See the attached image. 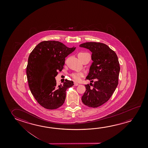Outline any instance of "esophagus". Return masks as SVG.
Here are the masks:
<instances>
[{"label":"esophagus","instance_id":"1","mask_svg":"<svg viewBox=\"0 0 148 148\" xmlns=\"http://www.w3.org/2000/svg\"><path fill=\"white\" fill-rule=\"evenodd\" d=\"M74 85L75 86H77L79 85V84H78V83H77V82H74Z\"/></svg>","mask_w":148,"mask_h":148}]
</instances>
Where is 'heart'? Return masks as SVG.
Segmentation results:
<instances>
[{
  "instance_id": "1",
  "label": "heart",
  "mask_w": 148,
  "mask_h": 148,
  "mask_svg": "<svg viewBox=\"0 0 148 148\" xmlns=\"http://www.w3.org/2000/svg\"><path fill=\"white\" fill-rule=\"evenodd\" d=\"M86 53H80L78 54V55H82ZM84 73L82 72H74L71 74V77L72 78L73 80L75 82H79L81 80V78L84 76Z\"/></svg>"
}]
</instances>
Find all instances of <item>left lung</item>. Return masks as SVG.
Masks as SVG:
<instances>
[{
    "label": "left lung",
    "mask_w": 148,
    "mask_h": 148,
    "mask_svg": "<svg viewBox=\"0 0 148 148\" xmlns=\"http://www.w3.org/2000/svg\"><path fill=\"white\" fill-rule=\"evenodd\" d=\"M79 46L92 52L93 62L86 79L91 82L95 80L92 88L90 84L85 85L86 90L82 100L85 105L97 108L109 100L118 85L119 60L116 53L105 44L86 42Z\"/></svg>",
    "instance_id": "left-lung-1"
}]
</instances>
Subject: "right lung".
Returning <instances> with one entry per match:
<instances>
[{
	"label": "right lung",
	"instance_id": "obj_1",
	"mask_svg": "<svg viewBox=\"0 0 148 148\" xmlns=\"http://www.w3.org/2000/svg\"><path fill=\"white\" fill-rule=\"evenodd\" d=\"M56 41L38 44L29 55L26 73L29 88L38 103L44 108L55 109L64 103L66 90L72 87L73 81L66 80L57 85L55 77L61 71L65 58L75 51Z\"/></svg>",
	"mask_w": 148,
	"mask_h": 148
}]
</instances>
